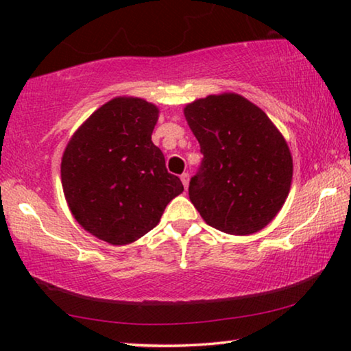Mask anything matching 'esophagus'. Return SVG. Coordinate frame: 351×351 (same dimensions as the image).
Instances as JSON below:
<instances>
[{
    "label": "esophagus",
    "instance_id": "esophagus-1",
    "mask_svg": "<svg viewBox=\"0 0 351 351\" xmlns=\"http://www.w3.org/2000/svg\"><path fill=\"white\" fill-rule=\"evenodd\" d=\"M180 180H182V184H184V186L186 189V186H189V182H190V174H189V172H184V174L180 176Z\"/></svg>",
    "mask_w": 351,
    "mask_h": 351
}]
</instances>
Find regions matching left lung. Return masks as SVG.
Returning a JSON list of instances; mask_svg holds the SVG:
<instances>
[{"label":"left lung","mask_w":351,"mask_h":351,"mask_svg":"<svg viewBox=\"0 0 351 351\" xmlns=\"http://www.w3.org/2000/svg\"><path fill=\"white\" fill-rule=\"evenodd\" d=\"M203 161L189 195L210 227L256 233L275 219L289 195V147L265 112L243 95L225 93L184 108Z\"/></svg>","instance_id":"1"}]
</instances>
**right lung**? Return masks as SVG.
Returning <instances> with one entry per match:
<instances>
[{
	"instance_id": "add662e5",
	"label": "right lung",
	"mask_w": 351,
	"mask_h": 351,
	"mask_svg": "<svg viewBox=\"0 0 351 351\" xmlns=\"http://www.w3.org/2000/svg\"><path fill=\"white\" fill-rule=\"evenodd\" d=\"M158 113L143 99H112L81 124L62 156L71 214L86 232L113 246L155 228L169 201L184 191L152 142Z\"/></svg>"
}]
</instances>
